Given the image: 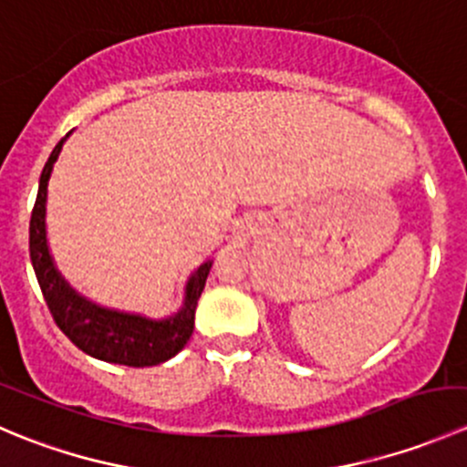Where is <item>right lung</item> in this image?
<instances>
[{"mask_svg":"<svg viewBox=\"0 0 467 467\" xmlns=\"http://www.w3.org/2000/svg\"><path fill=\"white\" fill-rule=\"evenodd\" d=\"M67 138L69 133L56 144L42 169L29 225L31 264L42 296L47 300V307L65 337L94 359L133 366V368L164 364L185 348L194 332L196 305L205 289L212 260L201 264L187 277L185 298H182L181 309L173 312L171 317L149 318L144 314L103 307L78 294L56 266L54 255L49 251V239H47V187H49L51 171H54L56 160H58Z\"/></svg>","mask_w":467,"mask_h":467,"instance_id":"obj_1","label":"right lung"}]
</instances>
